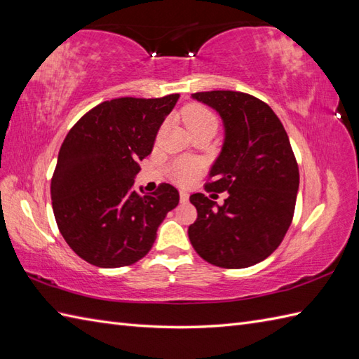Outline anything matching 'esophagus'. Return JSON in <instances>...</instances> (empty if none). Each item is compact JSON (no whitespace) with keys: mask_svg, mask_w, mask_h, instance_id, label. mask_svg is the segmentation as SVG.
<instances>
[{"mask_svg":"<svg viewBox=\"0 0 359 359\" xmlns=\"http://www.w3.org/2000/svg\"><path fill=\"white\" fill-rule=\"evenodd\" d=\"M188 199H189V194L185 193V191H180V202L182 203H187Z\"/></svg>","mask_w":359,"mask_h":359,"instance_id":"34e87169","label":"esophagus"}]
</instances>
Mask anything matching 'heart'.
<instances>
[{
	"mask_svg": "<svg viewBox=\"0 0 359 359\" xmlns=\"http://www.w3.org/2000/svg\"><path fill=\"white\" fill-rule=\"evenodd\" d=\"M185 125L188 131L194 134L197 131H203V129H216L217 128V118L208 108L202 104H189L182 112ZM201 165L194 162V160H179L175 162L171 175L172 179L180 185H188L199 175Z\"/></svg>",
	"mask_w": 359,
	"mask_h": 359,
	"instance_id": "b5f03b06",
	"label": "heart"
}]
</instances>
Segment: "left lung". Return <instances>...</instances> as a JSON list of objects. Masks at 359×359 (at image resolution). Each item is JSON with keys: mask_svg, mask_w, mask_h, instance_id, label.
I'll return each mask as SVG.
<instances>
[{"mask_svg": "<svg viewBox=\"0 0 359 359\" xmlns=\"http://www.w3.org/2000/svg\"><path fill=\"white\" fill-rule=\"evenodd\" d=\"M224 123V143L211 166L207 191H228L222 205L202 193L189 196L197 219L191 245L222 269H245L269 257L292 224L299 170L280 120L269 104L236 90L196 93Z\"/></svg>", "mask_w": 359, "mask_h": 359, "instance_id": "left-lung-1", "label": "left lung"}]
</instances>
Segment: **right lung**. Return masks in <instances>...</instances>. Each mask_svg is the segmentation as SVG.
<instances>
[{
	"mask_svg": "<svg viewBox=\"0 0 359 359\" xmlns=\"http://www.w3.org/2000/svg\"><path fill=\"white\" fill-rule=\"evenodd\" d=\"M179 97L114 98L67 133L50 182L52 208L67 245L86 262L117 269L140 261L177 207L172 185L139 193L134 179Z\"/></svg>",
	"mask_w": 359,
	"mask_h": 359,
	"instance_id": "1",
	"label": "right lung"
}]
</instances>
